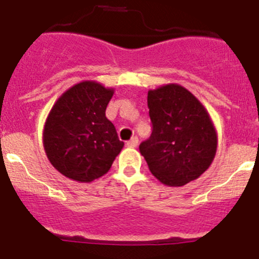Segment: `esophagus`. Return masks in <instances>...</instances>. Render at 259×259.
<instances>
[{"mask_svg": "<svg viewBox=\"0 0 259 259\" xmlns=\"http://www.w3.org/2000/svg\"><path fill=\"white\" fill-rule=\"evenodd\" d=\"M138 143H139V139H138L137 137H133L132 139H130V141L127 142L126 146L129 147V148H134V147L138 146Z\"/></svg>", "mask_w": 259, "mask_h": 259, "instance_id": "1", "label": "esophagus"}]
</instances>
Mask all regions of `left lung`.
Returning <instances> with one entry per match:
<instances>
[{"label":"left lung","instance_id":"8db88e82","mask_svg":"<svg viewBox=\"0 0 259 259\" xmlns=\"http://www.w3.org/2000/svg\"><path fill=\"white\" fill-rule=\"evenodd\" d=\"M152 134L139 146L151 172L162 184L183 187L211 166L217 134L204 106L184 87L148 92Z\"/></svg>","mask_w":259,"mask_h":259}]
</instances>
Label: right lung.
Listing matches in <instances>:
<instances>
[{
    "mask_svg": "<svg viewBox=\"0 0 259 259\" xmlns=\"http://www.w3.org/2000/svg\"><path fill=\"white\" fill-rule=\"evenodd\" d=\"M112 88L85 80L67 89L53 105L43 130V147L50 162L66 178L91 183L105 175L121 152L106 108Z\"/></svg>",
    "mask_w": 259,
    "mask_h": 259,
    "instance_id": "1",
    "label": "right lung"
}]
</instances>
